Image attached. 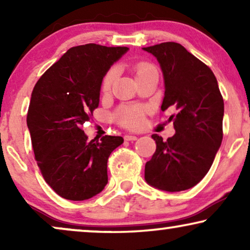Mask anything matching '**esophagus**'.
<instances>
[{"mask_svg":"<svg viewBox=\"0 0 250 250\" xmlns=\"http://www.w3.org/2000/svg\"><path fill=\"white\" fill-rule=\"evenodd\" d=\"M124 139L126 140V141H135V140H138V136L131 135V134H126L124 136Z\"/></svg>","mask_w":250,"mask_h":250,"instance_id":"34e87169","label":"esophagus"}]
</instances>
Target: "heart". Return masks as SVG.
<instances>
[{
  "mask_svg": "<svg viewBox=\"0 0 250 250\" xmlns=\"http://www.w3.org/2000/svg\"><path fill=\"white\" fill-rule=\"evenodd\" d=\"M152 70H155V68L149 63H138L134 67L136 78ZM116 73H117L116 69H110L107 74L104 75V82H102V90L104 92L110 91L112 84H114L115 82ZM116 118H117V121L121 123L122 125L126 126V127L135 128L138 127L142 122V110L139 108H132V107L123 108L117 112V114H116Z\"/></svg>",
  "mask_w": 250,
  "mask_h": 250,
  "instance_id": "1",
  "label": "heart"
}]
</instances>
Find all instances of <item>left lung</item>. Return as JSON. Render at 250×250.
I'll list each match as a JSON object with an SVG mask.
<instances>
[{"label":"left lung","instance_id":"1","mask_svg":"<svg viewBox=\"0 0 250 250\" xmlns=\"http://www.w3.org/2000/svg\"><path fill=\"white\" fill-rule=\"evenodd\" d=\"M163 71L165 94L162 110L174 108L175 135L163 141L152 134L157 148L146 162L145 179L158 190L179 192L200 182L209 170L223 139L224 101L217 80L207 67L179 43L142 47Z\"/></svg>","mask_w":250,"mask_h":250}]
</instances>
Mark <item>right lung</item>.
I'll return each instance as SVG.
<instances>
[{"label":"right lung","instance_id":"right-lung-1","mask_svg":"<svg viewBox=\"0 0 250 250\" xmlns=\"http://www.w3.org/2000/svg\"><path fill=\"white\" fill-rule=\"evenodd\" d=\"M128 50L93 43L71 47L34 87L27 126L37 166L64 199H90L107 186L108 158L124 139L87 141L82 125L98 108L104 75Z\"/></svg>","mask_w":250,"mask_h":250}]
</instances>
